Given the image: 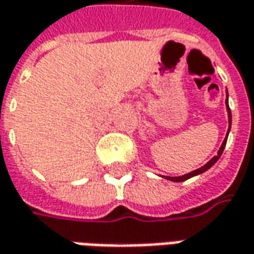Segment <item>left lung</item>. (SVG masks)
Wrapping results in <instances>:
<instances>
[{
	"instance_id": "1",
	"label": "left lung",
	"mask_w": 254,
	"mask_h": 254,
	"mask_svg": "<svg viewBox=\"0 0 254 254\" xmlns=\"http://www.w3.org/2000/svg\"><path fill=\"white\" fill-rule=\"evenodd\" d=\"M226 109H227V115H228V130H227V134H226V139L223 140V144L220 145L219 151H217V155H214L209 162L201 166V168H198V169L192 170V172H190L187 175H183V176H177V177H172V176H164V179L166 180H170V182H175V183H180V182H186V180H189L191 177L194 176H198V175H202L203 172H206L209 170L212 166H213L217 161H219V158L221 157V154L224 151V147H226V143H227V139H228V133H230V129H231V110H230V106H228V92H227V99H226Z\"/></svg>"
}]
</instances>
